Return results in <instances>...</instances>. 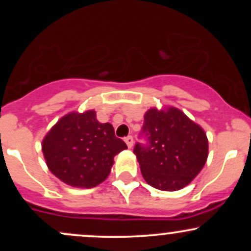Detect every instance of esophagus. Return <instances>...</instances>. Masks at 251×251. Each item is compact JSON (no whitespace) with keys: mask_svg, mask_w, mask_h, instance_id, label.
Returning <instances> with one entry per match:
<instances>
[{"mask_svg":"<svg viewBox=\"0 0 251 251\" xmlns=\"http://www.w3.org/2000/svg\"><path fill=\"white\" fill-rule=\"evenodd\" d=\"M124 140H125L126 145H127L129 149L133 146V137H132V135H127V137H125V139H124Z\"/></svg>","mask_w":251,"mask_h":251,"instance_id":"34e87169","label":"esophagus"}]
</instances>
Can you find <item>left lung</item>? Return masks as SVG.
<instances>
[{"mask_svg": "<svg viewBox=\"0 0 251 251\" xmlns=\"http://www.w3.org/2000/svg\"><path fill=\"white\" fill-rule=\"evenodd\" d=\"M133 152L144 179L163 191L183 189L201 172L208 158V138L200 125L178 108H151L144 116Z\"/></svg>", "mask_w": 251, "mask_h": 251, "instance_id": "left-lung-1", "label": "left lung"}]
</instances>
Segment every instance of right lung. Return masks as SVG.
Returning a JSON list of instances; mask_svg holds the SVG:
<instances>
[{"mask_svg":"<svg viewBox=\"0 0 251 251\" xmlns=\"http://www.w3.org/2000/svg\"><path fill=\"white\" fill-rule=\"evenodd\" d=\"M127 149L111 124L97 120L96 112L67 114L51 127L42 142L48 169L75 188H94L107 178L114 155Z\"/></svg>","mask_w":251,"mask_h":251,"instance_id":"add662e5","label":"right lung"}]
</instances>
